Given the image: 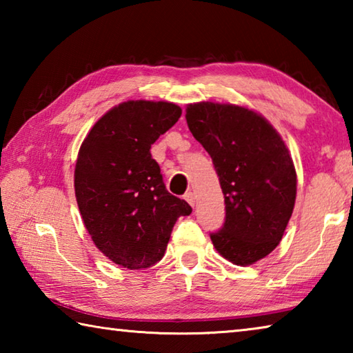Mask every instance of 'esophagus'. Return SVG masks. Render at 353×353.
I'll return each instance as SVG.
<instances>
[{"mask_svg":"<svg viewBox=\"0 0 353 353\" xmlns=\"http://www.w3.org/2000/svg\"><path fill=\"white\" fill-rule=\"evenodd\" d=\"M185 201H187L191 207H194V194L191 193V191H188V193H185Z\"/></svg>","mask_w":353,"mask_h":353,"instance_id":"34e87169","label":"esophagus"}]
</instances>
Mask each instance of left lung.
I'll return each instance as SVG.
<instances>
[{"instance_id":"1","label":"left lung","mask_w":353,"mask_h":353,"mask_svg":"<svg viewBox=\"0 0 353 353\" xmlns=\"http://www.w3.org/2000/svg\"><path fill=\"white\" fill-rule=\"evenodd\" d=\"M191 134L210 154L224 194L225 221L210 234L234 265L248 266L279 246L296 202V170L282 137L246 107H187Z\"/></svg>"}]
</instances>
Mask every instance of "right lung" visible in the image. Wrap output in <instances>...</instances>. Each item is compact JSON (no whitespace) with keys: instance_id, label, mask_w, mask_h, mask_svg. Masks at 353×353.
Segmentation results:
<instances>
[{"instance_id":"1","label":"right lung","mask_w":353,"mask_h":353,"mask_svg":"<svg viewBox=\"0 0 353 353\" xmlns=\"http://www.w3.org/2000/svg\"><path fill=\"white\" fill-rule=\"evenodd\" d=\"M165 101H128L101 117L81 145L76 201L85 229L107 259L128 270L162 260L172 227L191 207L168 193L151 145L181 118Z\"/></svg>"}]
</instances>
